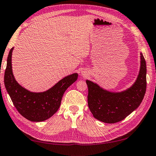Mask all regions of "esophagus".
<instances>
[{
  "label": "esophagus",
  "mask_w": 156,
  "mask_h": 156,
  "mask_svg": "<svg viewBox=\"0 0 156 156\" xmlns=\"http://www.w3.org/2000/svg\"><path fill=\"white\" fill-rule=\"evenodd\" d=\"M82 75H83V76H84V77H86V75H87V73L83 71V72H82Z\"/></svg>",
  "instance_id": "34e87169"
}]
</instances>
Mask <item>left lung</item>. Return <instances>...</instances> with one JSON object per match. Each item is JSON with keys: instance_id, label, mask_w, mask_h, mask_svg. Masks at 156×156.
Masks as SVG:
<instances>
[{"instance_id": "obj_1", "label": "left lung", "mask_w": 156, "mask_h": 156, "mask_svg": "<svg viewBox=\"0 0 156 156\" xmlns=\"http://www.w3.org/2000/svg\"><path fill=\"white\" fill-rule=\"evenodd\" d=\"M146 62L140 53L139 73L134 84L119 92H110L92 81L86 80L87 103L93 116L99 121L114 124L125 119L139 107L147 87Z\"/></svg>"}]
</instances>
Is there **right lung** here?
<instances>
[{
    "label": "right lung",
    "instance_id": "obj_1",
    "mask_svg": "<svg viewBox=\"0 0 156 156\" xmlns=\"http://www.w3.org/2000/svg\"><path fill=\"white\" fill-rule=\"evenodd\" d=\"M13 48L7 58L4 77L5 88L15 107L26 119L31 122H43L49 119L59 108L64 93L78 77L73 73L64 77L50 89L43 92H32L17 83L13 74L11 56Z\"/></svg>",
    "mask_w": 156,
    "mask_h": 156
}]
</instances>
